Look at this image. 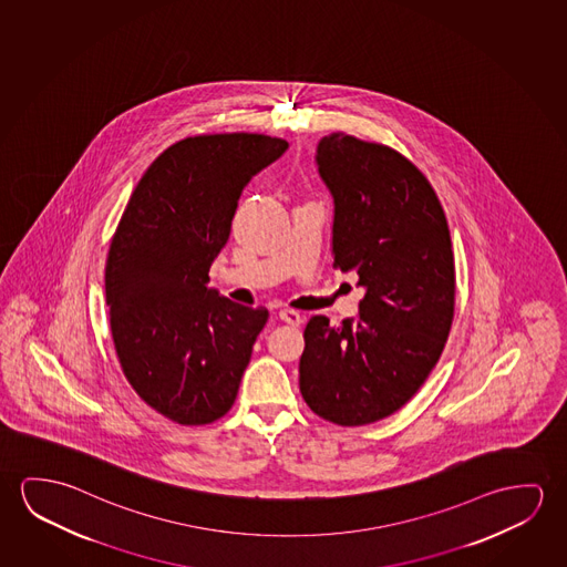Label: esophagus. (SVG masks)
I'll return each mask as SVG.
<instances>
[{
  "instance_id": "34e87169",
  "label": "esophagus",
  "mask_w": 567,
  "mask_h": 567,
  "mask_svg": "<svg viewBox=\"0 0 567 567\" xmlns=\"http://www.w3.org/2000/svg\"><path fill=\"white\" fill-rule=\"evenodd\" d=\"M279 318L282 322L290 323V326H300L302 323V316L298 315L297 310H280Z\"/></svg>"
}]
</instances>
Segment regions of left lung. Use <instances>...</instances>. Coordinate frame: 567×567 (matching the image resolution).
Returning <instances> with one entry per match:
<instances>
[{
  "instance_id": "obj_1",
  "label": "left lung",
  "mask_w": 567,
  "mask_h": 567,
  "mask_svg": "<svg viewBox=\"0 0 567 567\" xmlns=\"http://www.w3.org/2000/svg\"><path fill=\"white\" fill-rule=\"evenodd\" d=\"M333 196V267L358 272V318L306 323L300 392L320 419L363 426L404 406L452 330L455 265L444 208L399 151L346 133L318 143Z\"/></svg>"
}]
</instances>
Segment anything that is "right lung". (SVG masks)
<instances>
[{
    "label": "right lung",
    "instance_id": "right-lung-1",
    "mask_svg": "<svg viewBox=\"0 0 567 567\" xmlns=\"http://www.w3.org/2000/svg\"><path fill=\"white\" fill-rule=\"evenodd\" d=\"M288 148L259 133L178 141L131 194L105 261V302L123 375L183 426L236 402L252 343L269 320L206 287L247 183Z\"/></svg>",
    "mask_w": 567,
    "mask_h": 567
}]
</instances>
